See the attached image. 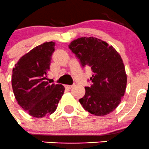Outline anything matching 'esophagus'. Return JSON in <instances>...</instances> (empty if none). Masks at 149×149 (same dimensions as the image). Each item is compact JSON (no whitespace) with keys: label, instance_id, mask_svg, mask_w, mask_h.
I'll return each instance as SVG.
<instances>
[{"label":"esophagus","instance_id":"obj_1","mask_svg":"<svg viewBox=\"0 0 149 149\" xmlns=\"http://www.w3.org/2000/svg\"><path fill=\"white\" fill-rule=\"evenodd\" d=\"M72 87H73V86H71V85H65V88L68 89H70Z\"/></svg>","mask_w":149,"mask_h":149}]
</instances>
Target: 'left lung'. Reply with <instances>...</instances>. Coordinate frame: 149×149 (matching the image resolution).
I'll use <instances>...</instances> for the list:
<instances>
[{
	"instance_id": "left-lung-1",
	"label": "left lung",
	"mask_w": 149,
	"mask_h": 149,
	"mask_svg": "<svg viewBox=\"0 0 149 149\" xmlns=\"http://www.w3.org/2000/svg\"><path fill=\"white\" fill-rule=\"evenodd\" d=\"M69 49L83 67L91 68L92 84L85 87L79 100L83 108L95 116H105L114 111L125 95L126 72L120 54L108 43L94 37H82L72 41Z\"/></svg>"
}]
</instances>
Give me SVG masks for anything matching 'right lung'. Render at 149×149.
I'll return each instance as SVG.
<instances>
[{
	"mask_svg": "<svg viewBox=\"0 0 149 149\" xmlns=\"http://www.w3.org/2000/svg\"><path fill=\"white\" fill-rule=\"evenodd\" d=\"M55 43L35 47L19 60L12 70L13 92L19 105L31 116L41 118L56 111L64 94L62 84L46 81Z\"/></svg>",
	"mask_w": 149,
	"mask_h": 149,
	"instance_id": "1",
	"label": "right lung"
}]
</instances>
